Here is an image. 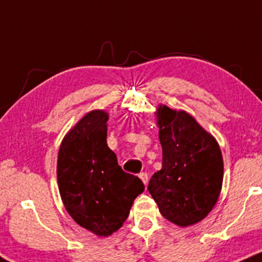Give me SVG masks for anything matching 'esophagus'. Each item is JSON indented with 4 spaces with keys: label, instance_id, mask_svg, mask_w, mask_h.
<instances>
[{
    "label": "esophagus",
    "instance_id": "esophagus-1",
    "mask_svg": "<svg viewBox=\"0 0 262 262\" xmlns=\"http://www.w3.org/2000/svg\"><path fill=\"white\" fill-rule=\"evenodd\" d=\"M139 176H140L141 181H142L145 184H147V181H148V176H147V173L146 172H142V173H140Z\"/></svg>",
    "mask_w": 262,
    "mask_h": 262
}]
</instances>
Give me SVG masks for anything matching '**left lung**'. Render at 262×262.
<instances>
[{
  "mask_svg": "<svg viewBox=\"0 0 262 262\" xmlns=\"http://www.w3.org/2000/svg\"><path fill=\"white\" fill-rule=\"evenodd\" d=\"M162 169L148 182L161 214L179 226L193 225L209 214L223 183V157L211 135L184 111L158 107Z\"/></svg>",
  "mask_w": 262,
  "mask_h": 262,
  "instance_id": "8db88e82",
  "label": "left lung"
}]
</instances>
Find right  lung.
I'll return each instance as SVG.
<instances>
[{
    "instance_id": "obj_1",
    "label": "right lung",
    "mask_w": 262,
    "mask_h": 262,
    "mask_svg": "<svg viewBox=\"0 0 262 262\" xmlns=\"http://www.w3.org/2000/svg\"><path fill=\"white\" fill-rule=\"evenodd\" d=\"M107 119L100 110L86 114L64 137L57 164L68 213L99 236L121 228L135 198L145 190L142 181L123 172L107 147Z\"/></svg>"
}]
</instances>
